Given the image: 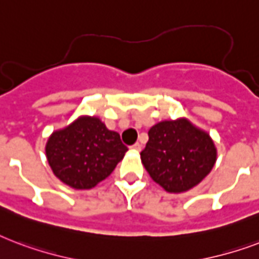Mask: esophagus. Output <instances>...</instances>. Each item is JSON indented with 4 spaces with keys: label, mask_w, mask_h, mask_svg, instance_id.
Segmentation results:
<instances>
[{
    "label": "esophagus",
    "mask_w": 259,
    "mask_h": 259,
    "mask_svg": "<svg viewBox=\"0 0 259 259\" xmlns=\"http://www.w3.org/2000/svg\"><path fill=\"white\" fill-rule=\"evenodd\" d=\"M131 150H134V151H140V144L135 143L134 146H131Z\"/></svg>",
    "instance_id": "34e87169"
}]
</instances>
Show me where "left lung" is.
<instances>
[{"mask_svg":"<svg viewBox=\"0 0 259 259\" xmlns=\"http://www.w3.org/2000/svg\"><path fill=\"white\" fill-rule=\"evenodd\" d=\"M216 157L209 134L185 117L152 125L140 152L150 177L169 193H184L197 186L211 173Z\"/></svg>","mask_w":259,"mask_h":259,"instance_id":"1","label":"left lung"}]
</instances>
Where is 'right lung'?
<instances>
[{"instance_id":"right-lung-1","label":"right lung","mask_w":259,"mask_h":259,"mask_svg":"<svg viewBox=\"0 0 259 259\" xmlns=\"http://www.w3.org/2000/svg\"><path fill=\"white\" fill-rule=\"evenodd\" d=\"M128 151L117 132L108 130L97 116H79L54 131L46 143L53 173L77 190L92 189L115 170Z\"/></svg>"}]
</instances>
